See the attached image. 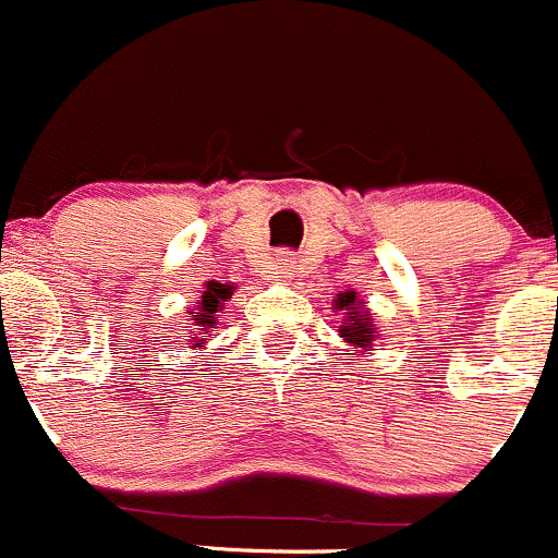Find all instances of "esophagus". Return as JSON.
Returning <instances> with one entry per match:
<instances>
[{"label":"esophagus","instance_id":"esophagus-1","mask_svg":"<svg viewBox=\"0 0 558 558\" xmlns=\"http://www.w3.org/2000/svg\"><path fill=\"white\" fill-rule=\"evenodd\" d=\"M292 266H295V255H292L290 250H279L277 255H274V274H279V277H284V274L292 271Z\"/></svg>","mask_w":558,"mask_h":558}]
</instances>
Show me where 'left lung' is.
Instances as JSON below:
<instances>
[{
    "label": "left lung",
    "mask_w": 558,
    "mask_h": 558,
    "mask_svg": "<svg viewBox=\"0 0 558 558\" xmlns=\"http://www.w3.org/2000/svg\"><path fill=\"white\" fill-rule=\"evenodd\" d=\"M336 308H344L347 319L344 325H341V336H344L350 344L355 347H368L374 341V336H377V330H374V323L372 317H368V312H363L361 301H357L355 292H344V295H339V301H336ZM350 355V352H347Z\"/></svg>",
    "instance_id": "obj_1"
}]
</instances>
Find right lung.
Segmentation results:
<instances>
[{"instance_id": "right-lung-1", "label": "right lung", "mask_w": 558, "mask_h": 558, "mask_svg": "<svg viewBox=\"0 0 558 558\" xmlns=\"http://www.w3.org/2000/svg\"><path fill=\"white\" fill-rule=\"evenodd\" d=\"M230 295V287L225 284H208V290L203 292L201 303H197V308L192 312V317H195V325L197 330H203V333H208V328H214V323H217V312L219 306H222L225 298ZM203 341V339H201Z\"/></svg>"}]
</instances>
